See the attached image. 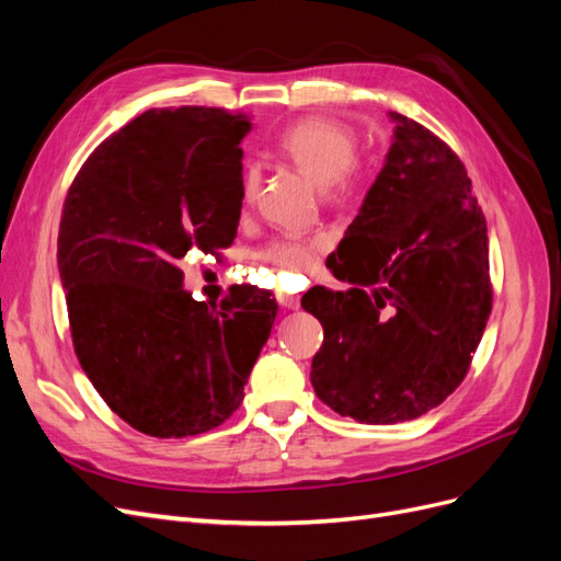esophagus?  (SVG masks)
I'll list each match as a JSON object with an SVG mask.
<instances>
[{
    "label": "esophagus",
    "instance_id": "esophagus-1",
    "mask_svg": "<svg viewBox=\"0 0 561 561\" xmlns=\"http://www.w3.org/2000/svg\"><path fill=\"white\" fill-rule=\"evenodd\" d=\"M278 304L283 309H299V297L293 295H278Z\"/></svg>",
    "mask_w": 561,
    "mask_h": 561
}]
</instances>
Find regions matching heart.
I'll list each match as a JSON object with an SVG mask.
<instances>
[{"label": "heart", "instance_id": "heart-1", "mask_svg": "<svg viewBox=\"0 0 561 561\" xmlns=\"http://www.w3.org/2000/svg\"><path fill=\"white\" fill-rule=\"evenodd\" d=\"M276 149L283 159L295 163L328 196H346L353 186V171L358 161V138L355 133L325 116H309L287 126L276 140ZM260 186V171L245 165L241 173V196L252 201ZM320 239L304 233H285L262 248L260 257L274 264L278 271H304L316 260Z\"/></svg>", "mask_w": 561, "mask_h": 561}]
</instances>
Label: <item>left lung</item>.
Instances as JSON below:
<instances>
[{"label":"left lung","instance_id":"left-lung-1","mask_svg":"<svg viewBox=\"0 0 561 561\" xmlns=\"http://www.w3.org/2000/svg\"><path fill=\"white\" fill-rule=\"evenodd\" d=\"M386 163L328 257L348 290L311 287L316 396L360 423L412 421L468 375L491 313L486 219L447 142L388 112Z\"/></svg>","mask_w":561,"mask_h":561}]
</instances>
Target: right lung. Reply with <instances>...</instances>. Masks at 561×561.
<instances>
[{
	"label": "right lung",
	"instance_id": "1",
	"mask_svg": "<svg viewBox=\"0 0 561 561\" xmlns=\"http://www.w3.org/2000/svg\"><path fill=\"white\" fill-rule=\"evenodd\" d=\"M248 133L245 114L149 110L98 145L65 198L58 271L77 358L110 410L151 437L225 423L274 328L268 290L236 285L208 307L178 266L233 243Z\"/></svg>",
	"mask_w": 561,
	"mask_h": 561
}]
</instances>
